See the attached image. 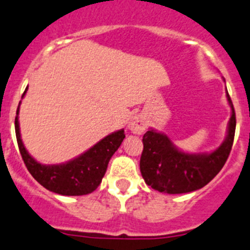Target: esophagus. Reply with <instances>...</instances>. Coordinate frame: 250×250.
<instances>
[{"label": "esophagus", "instance_id": "34e87169", "mask_svg": "<svg viewBox=\"0 0 250 250\" xmlns=\"http://www.w3.org/2000/svg\"><path fill=\"white\" fill-rule=\"evenodd\" d=\"M145 128L146 121L143 117H140V116H134V117L130 118L129 123H128V129L132 133H134V134H143L145 132Z\"/></svg>", "mask_w": 250, "mask_h": 250}]
</instances>
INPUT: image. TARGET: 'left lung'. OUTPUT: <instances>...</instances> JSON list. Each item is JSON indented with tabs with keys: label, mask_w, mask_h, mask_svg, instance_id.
<instances>
[{
	"label": "left lung",
	"mask_w": 250,
	"mask_h": 250,
	"mask_svg": "<svg viewBox=\"0 0 250 250\" xmlns=\"http://www.w3.org/2000/svg\"><path fill=\"white\" fill-rule=\"evenodd\" d=\"M226 97L231 107L228 135L211 152H184L157 130L148 129L144 134L140 172L148 186L169 195L188 193L202 188L220 172L232 148L236 130V115L228 92Z\"/></svg>",
	"instance_id": "obj_1"
}]
</instances>
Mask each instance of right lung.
I'll return each instance as SVG.
<instances>
[{
    "instance_id": "add662e5",
    "label": "right lung",
    "mask_w": 250,
    "mask_h": 250,
    "mask_svg": "<svg viewBox=\"0 0 250 250\" xmlns=\"http://www.w3.org/2000/svg\"><path fill=\"white\" fill-rule=\"evenodd\" d=\"M26 90L27 88L21 98H24ZM19 106L16 116V135L22 161L30 174L43 188L59 195L82 196L93 192L102 183L110 158L125 138V130L111 133L74 160L60 165H42L27 152L22 144L18 117Z\"/></svg>"
}]
</instances>
